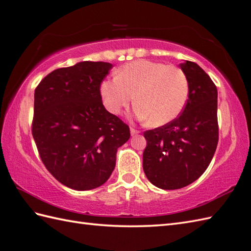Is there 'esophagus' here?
I'll return each mask as SVG.
<instances>
[{"label":"esophagus","instance_id":"1","mask_svg":"<svg viewBox=\"0 0 251 251\" xmlns=\"http://www.w3.org/2000/svg\"><path fill=\"white\" fill-rule=\"evenodd\" d=\"M138 133H140V131L134 129V127H131V135H137Z\"/></svg>","mask_w":251,"mask_h":251}]
</instances>
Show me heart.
<instances>
[{"instance_id": "heart-1", "label": "heart", "mask_w": 251, "mask_h": 251, "mask_svg": "<svg viewBox=\"0 0 251 251\" xmlns=\"http://www.w3.org/2000/svg\"><path fill=\"white\" fill-rule=\"evenodd\" d=\"M104 106L111 114H120L135 94L134 114L159 126L170 124L181 114L189 97V81L179 66L137 60L122 66L114 78L100 86Z\"/></svg>"}]
</instances>
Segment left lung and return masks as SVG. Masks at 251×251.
I'll return each mask as SVG.
<instances>
[{
  "label": "left lung",
  "mask_w": 251,
  "mask_h": 251,
  "mask_svg": "<svg viewBox=\"0 0 251 251\" xmlns=\"http://www.w3.org/2000/svg\"><path fill=\"white\" fill-rule=\"evenodd\" d=\"M179 66L189 81L185 108L170 124L144 132V172L164 190L196 181L208 168L219 140L216 85L197 63L186 61Z\"/></svg>",
  "instance_id": "obj_1"
}]
</instances>
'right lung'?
Returning a JSON list of instances; mask_svg holds the SVG:
<instances>
[{"label":"right lung","instance_id":"right-lung-1","mask_svg":"<svg viewBox=\"0 0 251 251\" xmlns=\"http://www.w3.org/2000/svg\"><path fill=\"white\" fill-rule=\"evenodd\" d=\"M113 64L79 62L52 71L35 88L32 135L42 162L74 190L102 186L130 127L105 109L100 86Z\"/></svg>","mask_w":251,"mask_h":251}]
</instances>
